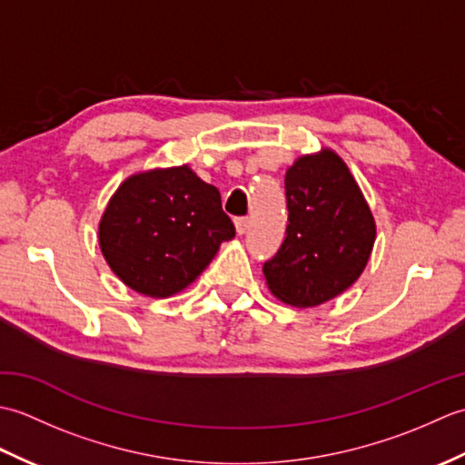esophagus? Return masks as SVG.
<instances>
[{"instance_id":"34e87169","label":"esophagus","mask_w":465,"mask_h":465,"mask_svg":"<svg viewBox=\"0 0 465 465\" xmlns=\"http://www.w3.org/2000/svg\"><path fill=\"white\" fill-rule=\"evenodd\" d=\"M248 227H250L248 217H238V220H235V232H238V235H243L248 232Z\"/></svg>"}]
</instances>
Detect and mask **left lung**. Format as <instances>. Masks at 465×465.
Instances as JSON below:
<instances>
[{
    "mask_svg": "<svg viewBox=\"0 0 465 465\" xmlns=\"http://www.w3.org/2000/svg\"><path fill=\"white\" fill-rule=\"evenodd\" d=\"M288 230L263 263L270 292L293 308L338 298L358 282L375 242V220L350 167L330 147L285 172Z\"/></svg>",
    "mask_w": 465,
    "mask_h": 465,
    "instance_id": "obj_1",
    "label": "left lung"
}]
</instances>
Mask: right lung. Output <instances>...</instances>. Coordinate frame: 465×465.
Masks as SVG:
<instances>
[{
  "mask_svg": "<svg viewBox=\"0 0 465 465\" xmlns=\"http://www.w3.org/2000/svg\"><path fill=\"white\" fill-rule=\"evenodd\" d=\"M233 235L217 187L187 163L125 177L97 225L110 270L130 290L155 300L193 283Z\"/></svg>",
  "mask_w": 465,
  "mask_h": 465,
  "instance_id": "obj_1",
  "label": "right lung"
}]
</instances>
